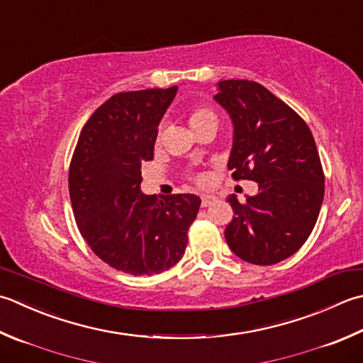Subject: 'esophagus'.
Instances as JSON below:
<instances>
[{"label":"esophagus","instance_id":"1","mask_svg":"<svg viewBox=\"0 0 363 363\" xmlns=\"http://www.w3.org/2000/svg\"><path fill=\"white\" fill-rule=\"evenodd\" d=\"M214 201H216L214 195H201V204L204 208H208V206H211Z\"/></svg>","mask_w":363,"mask_h":363}]
</instances>
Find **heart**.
Segmentation results:
<instances>
[{
  "label": "heart",
  "instance_id": "obj_1",
  "mask_svg": "<svg viewBox=\"0 0 363 363\" xmlns=\"http://www.w3.org/2000/svg\"><path fill=\"white\" fill-rule=\"evenodd\" d=\"M189 124L194 130L200 129V127L206 124H217V115L211 108H206V106H198L194 108L189 115ZM162 137V129L159 132V140Z\"/></svg>",
  "mask_w": 363,
  "mask_h": 363
}]
</instances>
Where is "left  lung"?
<instances>
[{
  "mask_svg": "<svg viewBox=\"0 0 363 363\" xmlns=\"http://www.w3.org/2000/svg\"><path fill=\"white\" fill-rule=\"evenodd\" d=\"M214 101L228 113L234 179L258 182V194L226 201L234 217L225 239L252 264L289 258L315 228L324 200V173L313 135L303 119L257 82H218Z\"/></svg>",
  "mask_w": 363,
  "mask_h": 363,
  "instance_id": "1",
  "label": "left lung"
}]
</instances>
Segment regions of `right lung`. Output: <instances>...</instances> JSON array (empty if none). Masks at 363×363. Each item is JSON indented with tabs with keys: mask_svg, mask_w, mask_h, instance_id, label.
<instances>
[{
	"mask_svg": "<svg viewBox=\"0 0 363 363\" xmlns=\"http://www.w3.org/2000/svg\"><path fill=\"white\" fill-rule=\"evenodd\" d=\"M177 86L119 92L92 113L69 169L78 230L106 264L130 275L168 271L182 258L200 196L145 195L141 163L154 159L159 124Z\"/></svg>",
	"mask_w": 363,
	"mask_h": 363,
	"instance_id": "add662e5",
	"label": "right lung"
}]
</instances>
